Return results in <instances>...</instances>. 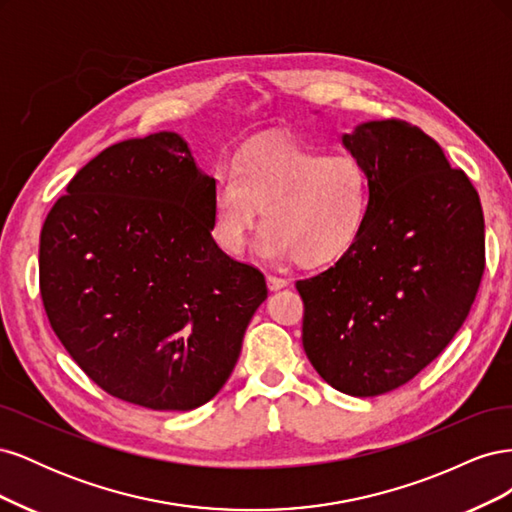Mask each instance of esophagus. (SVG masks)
Returning <instances> with one entry per match:
<instances>
[{
    "mask_svg": "<svg viewBox=\"0 0 512 512\" xmlns=\"http://www.w3.org/2000/svg\"><path fill=\"white\" fill-rule=\"evenodd\" d=\"M290 282L288 280H284V277H275V275H267V286H269V290L271 292H277V290H282V288H286Z\"/></svg>",
    "mask_w": 512,
    "mask_h": 512,
    "instance_id": "obj_1",
    "label": "esophagus"
}]
</instances>
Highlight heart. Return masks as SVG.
I'll use <instances>...</instances> for the list:
<instances>
[{
    "label": "heart",
    "mask_w": 512,
    "mask_h": 512,
    "mask_svg": "<svg viewBox=\"0 0 512 512\" xmlns=\"http://www.w3.org/2000/svg\"><path fill=\"white\" fill-rule=\"evenodd\" d=\"M265 207L267 226L254 252L267 260L294 256L301 265L342 258L361 237L369 211V177L352 156H327L286 138L247 145L235 168H220L211 190V230L237 254Z\"/></svg>",
    "instance_id": "obj_1"
}]
</instances>
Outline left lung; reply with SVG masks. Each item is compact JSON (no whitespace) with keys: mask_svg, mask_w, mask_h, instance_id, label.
<instances>
[{"mask_svg":"<svg viewBox=\"0 0 512 512\" xmlns=\"http://www.w3.org/2000/svg\"><path fill=\"white\" fill-rule=\"evenodd\" d=\"M342 145L367 170L369 211L331 269L297 282L303 348L333 389L376 397L412 380L466 322L485 220L466 173L416 126L363 121Z\"/></svg>","mask_w":512,"mask_h":512,"instance_id":"obj_1","label":"left lung"}]
</instances>
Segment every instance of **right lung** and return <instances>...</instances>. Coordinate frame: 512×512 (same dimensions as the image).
Instances as JSON below:
<instances>
[{
    "instance_id": "add662e5",
    "label": "right lung",
    "mask_w": 512,
    "mask_h": 512,
    "mask_svg": "<svg viewBox=\"0 0 512 512\" xmlns=\"http://www.w3.org/2000/svg\"><path fill=\"white\" fill-rule=\"evenodd\" d=\"M211 190L183 136L158 132L104 149L46 215V316L85 374L128 404H207L267 299L265 275L213 241Z\"/></svg>"
}]
</instances>
